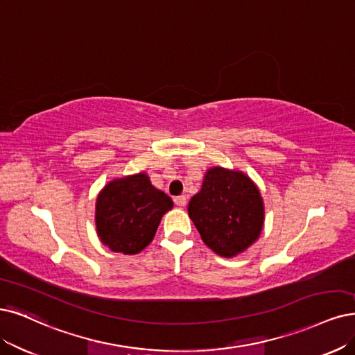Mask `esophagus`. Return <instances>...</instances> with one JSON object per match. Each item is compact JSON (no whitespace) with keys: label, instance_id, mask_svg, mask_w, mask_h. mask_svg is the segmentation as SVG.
I'll list each match as a JSON object with an SVG mask.
<instances>
[{"label":"esophagus","instance_id":"1","mask_svg":"<svg viewBox=\"0 0 355 355\" xmlns=\"http://www.w3.org/2000/svg\"><path fill=\"white\" fill-rule=\"evenodd\" d=\"M174 202H175L177 206L184 207L187 205V198H186V196H177V198L174 199Z\"/></svg>","mask_w":355,"mask_h":355}]
</instances>
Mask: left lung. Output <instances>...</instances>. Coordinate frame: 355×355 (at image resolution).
<instances>
[{
    "label": "left lung",
    "instance_id": "1",
    "mask_svg": "<svg viewBox=\"0 0 355 355\" xmlns=\"http://www.w3.org/2000/svg\"><path fill=\"white\" fill-rule=\"evenodd\" d=\"M189 216L209 248L234 257L259 239L265 207L259 189L241 171L215 166L207 169L202 190L191 198Z\"/></svg>",
    "mask_w": 355,
    "mask_h": 355
}]
</instances>
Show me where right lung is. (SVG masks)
Returning a JSON list of instances; mask_svg holds the SVG:
<instances>
[{
  "label": "right lung",
  "mask_w": 355,
  "mask_h": 355,
  "mask_svg": "<svg viewBox=\"0 0 355 355\" xmlns=\"http://www.w3.org/2000/svg\"><path fill=\"white\" fill-rule=\"evenodd\" d=\"M174 203L150 184L144 173L116 178L96 199V231L115 253L137 254L155 237L162 216Z\"/></svg>",
  "instance_id": "add662e5"
}]
</instances>
